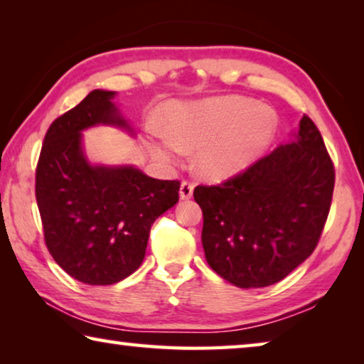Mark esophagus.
<instances>
[{"mask_svg": "<svg viewBox=\"0 0 364 364\" xmlns=\"http://www.w3.org/2000/svg\"><path fill=\"white\" fill-rule=\"evenodd\" d=\"M194 193V184L191 181H181L180 186V197L181 199H191Z\"/></svg>", "mask_w": 364, "mask_h": 364, "instance_id": "34e87169", "label": "esophagus"}]
</instances>
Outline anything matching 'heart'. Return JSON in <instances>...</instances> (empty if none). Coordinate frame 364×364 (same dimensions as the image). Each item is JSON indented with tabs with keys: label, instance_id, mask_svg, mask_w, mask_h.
Masks as SVG:
<instances>
[{
	"label": "heart",
	"instance_id": "heart-1",
	"mask_svg": "<svg viewBox=\"0 0 364 364\" xmlns=\"http://www.w3.org/2000/svg\"><path fill=\"white\" fill-rule=\"evenodd\" d=\"M167 136L154 133L162 159L175 147L197 152V168L208 178H228L254 162L273 138L276 117L244 97L175 104L167 112Z\"/></svg>",
	"mask_w": 364,
	"mask_h": 364
}]
</instances>
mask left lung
Instances as JSON below:
<instances>
[{
    "instance_id": "left-lung-1",
    "label": "left lung",
    "mask_w": 364,
    "mask_h": 364,
    "mask_svg": "<svg viewBox=\"0 0 364 364\" xmlns=\"http://www.w3.org/2000/svg\"><path fill=\"white\" fill-rule=\"evenodd\" d=\"M334 181L321 133L304 115L291 144L217 186H196L207 263L244 289L284 279L316 249Z\"/></svg>"
}]
</instances>
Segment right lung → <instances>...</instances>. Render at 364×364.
<instances>
[{"instance_id":"right-lung-1","label":"right lung","mask_w":364,"mask_h":364,"mask_svg":"<svg viewBox=\"0 0 364 364\" xmlns=\"http://www.w3.org/2000/svg\"><path fill=\"white\" fill-rule=\"evenodd\" d=\"M115 91L95 90L48 128L35 173L45 242L67 274L90 286L115 284L144 260L151 226L178 202L180 181L134 167L90 165L82 132L95 125L130 130Z\"/></svg>"}]
</instances>
